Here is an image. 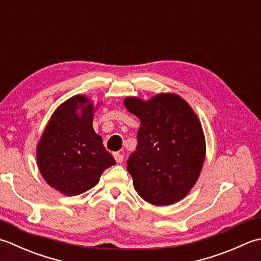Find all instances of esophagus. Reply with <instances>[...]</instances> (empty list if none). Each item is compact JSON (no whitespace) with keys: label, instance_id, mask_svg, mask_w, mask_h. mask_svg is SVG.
Masks as SVG:
<instances>
[{"label":"esophagus","instance_id":"1","mask_svg":"<svg viewBox=\"0 0 261 261\" xmlns=\"http://www.w3.org/2000/svg\"><path fill=\"white\" fill-rule=\"evenodd\" d=\"M114 158H115V160H116V162L117 163H123V161H124V154L123 153H115L114 154Z\"/></svg>","mask_w":261,"mask_h":261}]
</instances>
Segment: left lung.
<instances>
[{
  "mask_svg": "<svg viewBox=\"0 0 261 261\" xmlns=\"http://www.w3.org/2000/svg\"><path fill=\"white\" fill-rule=\"evenodd\" d=\"M124 106L141 121L136 151L127 160L135 190L155 206L178 203L195 186L205 161V135L197 115L175 93L148 100L127 97Z\"/></svg>",
  "mask_w": 261,
  "mask_h": 261,
  "instance_id": "8db88e82",
  "label": "left lung"
}]
</instances>
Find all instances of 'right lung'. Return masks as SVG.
I'll return each mask as SVG.
<instances>
[{
	"label": "right lung",
	"mask_w": 261,
	"mask_h": 261,
	"mask_svg": "<svg viewBox=\"0 0 261 261\" xmlns=\"http://www.w3.org/2000/svg\"><path fill=\"white\" fill-rule=\"evenodd\" d=\"M95 106L76 94L58 106L37 144V164L50 187L66 196L83 194L99 182L106 169L116 164L94 132Z\"/></svg>",
	"instance_id": "right-lung-1"
}]
</instances>
